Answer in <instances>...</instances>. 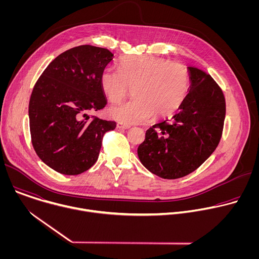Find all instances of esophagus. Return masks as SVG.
I'll list each match as a JSON object with an SVG mask.
<instances>
[{
  "mask_svg": "<svg viewBox=\"0 0 259 259\" xmlns=\"http://www.w3.org/2000/svg\"><path fill=\"white\" fill-rule=\"evenodd\" d=\"M117 126H118V128L119 129H129L130 128V126L129 125H126V124H123V123H118L117 124Z\"/></svg>",
  "mask_w": 259,
  "mask_h": 259,
  "instance_id": "1",
  "label": "esophagus"
}]
</instances>
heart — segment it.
Instances as JSON below:
<instances>
[{
    "label": "heart",
    "instance_id": "heart-1",
    "mask_svg": "<svg viewBox=\"0 0 259 259\" xmlns=\"http://www.w3.org/2000/svg\"><path fill=\"white\" fill-rule=\"evenodd\" d=\"M192 77L186 65L152 55H132L120 61V69L106 66L100 86L106 97L118 102L133 89V99L116 104L109 116L124 124L173 115L187 99Z\"/></svg>",
    "mask_w": 259,
    "mask_h": 259
}]
</instances>
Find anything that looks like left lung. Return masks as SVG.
Wrapping results in <instances>:
<instances>
[{
    "instance_id": "left-lung-1",
    "label": "left lung",
    "mask_w": 259,
    "mask_h": 259,
    "mask_svg": "<svg viewBox=\"0 0 259 259\" xmlns=\"http://www.w3.org/2000/svg\"><path fill=\"white\" fill-rule=\"evenodd\" d=\"M187 99L171 120L151 127L137 154L141 164L164 179L180 178L198 169L215 151L226 118L223 90L205 71L190 66Z\"/></svg>"
}]
</instances>
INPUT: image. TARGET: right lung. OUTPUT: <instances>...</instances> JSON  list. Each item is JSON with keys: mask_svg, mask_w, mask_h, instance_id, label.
Wrapping results in <instances>:
<instances>
[{"mask_svg": "<svg viewBox=\"0 0 259 259\" xmlns=\"http://www.w3.org/2000/svg\"><path fill=\"white\" fill-rule=\"evenodd\" d=\"M113 58L105 48H71L51 61L34 84L28 104L31 143L58 173L78 175L91 168L104 133L116 128L114 121L87 115L106 104L100 75Z\"/></svg>", "mask_w": 259, "mask_h": 259, "instance_id": "add662e5", "label": "right lung"}]
</instances>
